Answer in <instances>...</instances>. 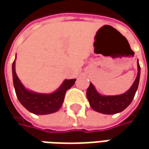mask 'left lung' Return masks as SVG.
<instances>
[{"label":"left lung","instance_id":"obj_1","mask_svg":"<svg viewBox=\"0 0 149 149\" xmlns=\"http://www.w3.org/2000/svg\"><path fill=\"white\" fill-rule=\"evenodd\" d=\"M138 75L132 87L123 95L116 96H103L97 93L95 87L90 83L87 89L86 95L91 108L95 111L105 113L114 114L124 110L131 104L134 98L135 93L139 87V77H140V66L138 60Z\"/></svg>","mask_w":149,"mask_h":149}]
</instances>
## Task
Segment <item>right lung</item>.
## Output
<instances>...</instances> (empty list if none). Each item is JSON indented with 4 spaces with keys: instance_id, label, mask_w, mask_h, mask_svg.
Listing matches in <instances>:
<instances>
[{
    "instance_id": "add662e5",
    "label": "right lung",
    "mask_w": 149,
    "mask_h": 149,
    "mask_svg": "<svg viewBox=\"0 0 149 149\" xmlns=\"http://www.w3.org/2000/svg\"><path fill=\"white\" fill-rule=\"evenodd\" d=\"M12 74L15 94L20 104L28 111L39 115L48 114L58 111L64 102L66 91L71 88L76 80L75 79H66L54 93L44 95L31 92L22 85L15 70V61L12 64Z\"/></svg>"
}]
</instances>
